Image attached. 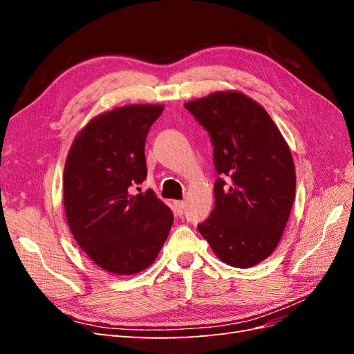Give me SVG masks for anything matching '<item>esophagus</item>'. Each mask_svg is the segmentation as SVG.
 Masks as SVG:
<instances>
[{
  "label": "esophagus",
  "mask_w": 354,
  "mask_h": 354,
  "mask_svg": "<svg viewBox=\"0 0 354 354\" xmlns=\"http://www.w3.org/2000/svg\"><path fill=\"white\" fill-rule=\"evenodd\" d=\"M174 207H176V211L178 212V216H181V214H183L185 209H186V202L185 201H176Z\"/></svg>",
  "instance_id": "1"
}]
</instances>
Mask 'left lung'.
Listing matches in <instances>:
<instances>
[{
  "instance_id": "left-lung-1",
  "label": "left lung",
  "mask_w": 354,
  "mask_h": 354,
  "mask_svg": "<svg viewBox=\"0 0 354 354\" xmlns=\"http://www.w3.org/2000/svg\"><path fill=\"white\" fill-rule=\"evenodd\" d=\"M185 108L208 131L216 205L198 230L221 261L252 267L279 243L295 198L291 151L269 113L239 91H217Z\"/></svg>"
}]
</instances>
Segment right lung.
I'll return each instance as SVG.
<instances>
[{
    "label": "right lung",
    "mask_w": 354,
    "mask_h": 354,
    "mask_svg": "<svg viewBox=\"0 0 354 354\" xmlns=\"http://www.w3.org/2000/svg\"><path fill=\"white\" fill-rule=\"evenodd\" d=\"M159 104H130L104 112L75 137L63 174L69 229L81 250L103 270L134 274L158 257L173 226V212L149 189V128Z\"/></svg>",
    "instance_id": "1"
}]
</instances>
